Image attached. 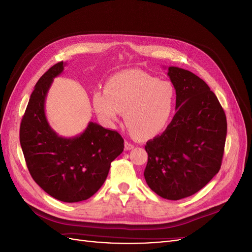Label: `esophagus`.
I'll return each instance as SVG.
<instances>
[{"mask_svg": "<svg viewBox=\"0 0 252 252\" xmlns=\"http://www.w3.org/2000/svg\"><path fill=\"white\" fill-rule=\"evenodd\" d=\"M132 148H134V145H132L131 143H129V142H125V149L126 150H130V149H132Z\"/></svg>", "mask_w": 252, "mask_h": 252, "instance_id": "34e87169", "label": "esophagus"}]
</instances>
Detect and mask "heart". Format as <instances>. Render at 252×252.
Wrapping results in <instances>:
<instances>
[{"label": "heart", "instance_id": "heart-1", "mask_svg": "<svg viewBox=\"0 0 252 252\" xmlns=\"http://www.w3.org/2000/svg\"><path fill=\"white\" fill-rule=\"evenodd\" d=\"M93 104L105 125L113 126L121 112L129 131L138 140H148L168 124L174 107V88L148 72L131 69L112 75L105 91L96 90Z\"/></svg>", "mask_w": 252, "mask_h": 252}]
</instances>
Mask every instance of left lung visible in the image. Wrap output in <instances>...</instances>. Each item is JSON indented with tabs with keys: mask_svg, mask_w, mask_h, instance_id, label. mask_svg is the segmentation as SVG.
Returning <instances> with one entry per match:
<instances>
[{
	"mask_svg": "<svg viewBox=\"0 0 252 252\" xmlns=\"http://www.w3.org/2000/svg\"><path fill=\"white\" fill-rule=\"evenodd\" d=\"M167 74L177 113L161 135L146 143L144 177L152 191L177 201L199 191L219 172L227 121L217 95L197 75L174 66Z\"/></svg>",
	"mask_w": 252,
	"mask_h": 252,
	"instance_id": "1",
	"label": "left lung"
}]
</instances>
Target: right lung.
I'll return each mask as SVG.
<instances>
[{"instance_id": "1", "label": "right lung", "mask_w": 252, "mask_h": 252, "mask_svg": "<svg viewBox=\"0 0 252 252\" xmlns=\"http://www.w3.org/2000/svg\"><path fill=\"white\" fill-rule=\"evenodd\" d=\"M64 63L50 67L35 84L20 126V143L34 182L55 199L77 203L93 196L107 178L110 164L124 150L116 130L89 122L83 133L62 138L49 126L45 100Z\"/></svg>"}]
</instances>
